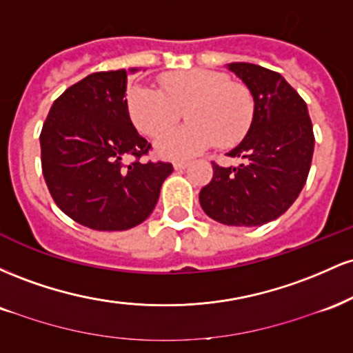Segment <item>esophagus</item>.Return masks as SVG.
I'll return each instance as SVG.
<instances>
[{
	"instance_id": "34e87169",
	"label": "esophagus",
	"mask_w": 353,
	"mask_h": 353,
	"mask_svg": "<svg viewBox=\"0 0 353 353\" xmlns=\"http://www.w3.org/2000/svg\"><path fill=\"white\" fill-rule=\"evenodd\" d=\"M189 165V163H185V161H176V163H174V169H176V171H182V169H185Z\"/></svg>"
}]
</instances>
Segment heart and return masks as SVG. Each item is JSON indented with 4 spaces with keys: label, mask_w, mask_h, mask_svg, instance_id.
Returning a JSON list of instances; mask_svg holds the SVG:
<instances>
[{
    "label": "heart",
    "mask_w": 353,
    "mask_h": 353,
    "mask_svg": "<svg viewBox=\"0 0 353 353\" xmlns=\"http://www.w3.org/2000/svg\"><path fill=\"white\" fill-rule=\"evenodd\" d=\"M161 91L134 84L125 94L132 124L144 136L157 137L181 119L189 124L157 141V152L171 159H185L216 143L228 149L241 143L255 116L250 89L234 83L224 72L190 70L164 74Z\"/></svg>",
    "instance_id": "1"
}]
</instances>
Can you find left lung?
Segmentation results:
<instances>
[{
  "instance_id": "left-lung-1",
  "label": "left lung",
  "mask_w": 353,
  "mask_h": 353,
  "mask_svg": "<svg viewBox=\"0 0 353 353\" xmlns=\"http://www.w3.org/2000/svg\"><path fill=\"white\" fill-rule=\"evenodd\" d=\"M228 68L245 83L255 116L242 143L228 152L242 163L222 168L201 189V208L225 225L257 228L281 217L297 199L310 171L314 129L305 101L279 72L250 63Z\"/></svg>"
}]
</instances>
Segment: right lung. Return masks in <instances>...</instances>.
<instances>
[{
  "label": "right lung",
  "mask_w": 353,
  "mask_h": 353,
  "mask_svg": "<svg viewBox=\"0 0 353 353\" xmlns=\"http://www.w3.org/2000/svg\"><path fill=\"white\" fill-rule=\"evenodd\" d=\"M92 72L52 103L44 121L43 176L56 205L81 225L125 230L151 216L171 163H141L151 144L125 106L129 72ZM129 157L135 159L127 163Z\"/></svg>",
  "instance_id": "right-lung-1"
}]
</instances>
